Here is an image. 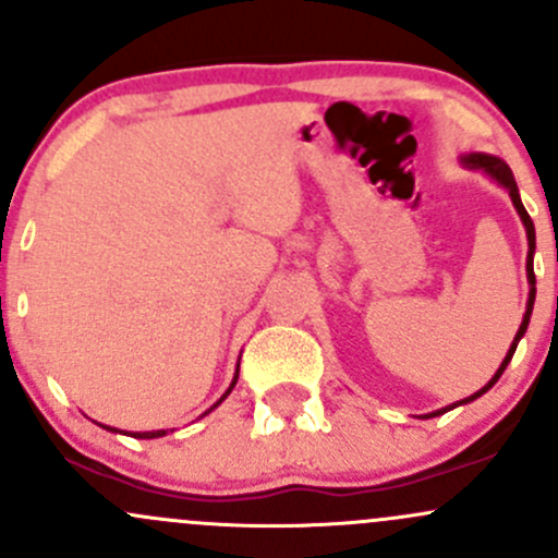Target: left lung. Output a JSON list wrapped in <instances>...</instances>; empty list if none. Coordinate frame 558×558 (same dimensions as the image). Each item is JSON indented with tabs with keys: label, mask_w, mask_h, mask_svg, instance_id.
Segmentation results:
<instances>
[{
	"label": "left lung",
	"mask_w": 558,
	"mask_h": 558,
	"mask_svg": "<svg viewBox=\"0 0 558 558\" xmlns=\"http://www.w3.org/2000/svg\"><path fill=\"white\" fill-rule=\"evenodd\" d=\"M462 162H465V166H471V168H481V171H486V173H489L492 179H497V181H500L502 186H506L508 192H511V201H513V205H515V210H519L521 221H524V227H526V240H530V254H526V278H530V286H532V289H530V302H526V313H524V320H521L519 331H515V337H513V344H511V350H508L506 361H502V366L497 368V374H495V377L489 379V385H484V387H481L478 392H473L471 398H465V401H460V403H468V401H476L478 396H484V392L489 390V387L495 385L497 379H500V374L506 372V366H508V363H511V357H513V353H515V344H519V339L524 337L526 326H530L532 304H535V267H532V256H535V225H532L530 214H526L524 203H521V197H519V186H515V181H513V173H511V168H508L506 162H502V160H497V157H492V155H478V151H476V155H468V157H462ZM460 403H451V407L441 409V412H433V414H427V417H438V414L449 412V409L460 407Z\"/></svg>",
	"instance_id": "left-lung-1"
}]
</instances>
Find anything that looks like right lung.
Here are the masks:
<instances>
[{"label":"right lung","mask_w":558,"mask_h":558,"mask_svg":"<svg viewBox=\"0 0 558 558\" xmlns=\"http://www.w3.org/2000/svg\"><path fill=\"white\" fill-rule=\"evenodd\" d=\"M234 383H238V374H234V379H232L230 390H232V387H234ZM230 390H227V392H225V396H221V398H219V403H221V401H225V398H227V396H230ZM219 403H216V407H219ZM109 430H111V427H109ZM133 436H136V438H160V436H166V430H155V433H133Z\"/></svg>","instance_id":"1"}]
</instances>
